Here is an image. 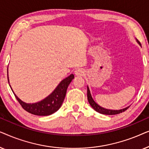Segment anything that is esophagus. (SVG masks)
Returning <instances> with one entry per match:
<instances>
[{"label": "esophagus", "instance_id": "obj_1", "mask_svg": "<svg viewBox=\"0 0 149 149\" xmlns=\"http://www.w3.org/2000/svg\"><path fill=\"white\" fill-rule=\"evenodd\" d=\"M74 74L77 75V76H83L85 74V71L81 68L77 69L76 70L74 71Z\"/></svg>", "mask_w": 149, "mask_h": 149}]
</instances>
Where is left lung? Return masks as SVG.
<instances>
[{
    "label": "left lung",
    "mask_w": 149,
    "mask_h": 149,
    "mask_svg": "<svg viewBox=\"0 0 149 149\" xmlns=\"http://www.w3.org/2000/svg\"><path fill=\"white\" fill-rule=\"evenodd\" d=\"M137 42H138V44L141 45L140 42L138 41V40H137ZM87 99H88V102H89V104L91 105V107H92L95 111L97 112V113L103 114V115H117V114L121 113H123V112L125 111L126 110H127L128 108L130 107H126V108H125V109H123L121 110H110V109H104V108L100 107V106L97 104L96 102H95V101L93 100L92 97H91L90 91H89L88 86H87Z\"/></svg>",
    "instance_id": "left-lung-1"
}]
</instances>
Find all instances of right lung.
<instances>
[{"label":"right lung","mask_w":149,"mask_h":149,"mask_svg":"<svg viewBox=\"0 0 149 149\" xmlns=\"http://www.w3.org/2000/svg\"><path fill=\"white\" fill-rule=\"evenodd\" d=\"M8 71V69H7ZM74 78V74H71L70 76L66 77L64 80H62L60 83L54 91L51 93L49 95L42 100L36 103H26L22 101L15 93L13 91L11 90L15 95L16 99L19 102L22 107L28 113L32 114V115H38V116H47L54 113L55 112L58 111L62 106L64 100L66 96V90L68 88L69 84H70L72 79ZM7 79L8 82L9 83V77H8L7 72ZM11 87V86H10Z\"/></svg>","instance_id":"obj_1"}]
</instances>
